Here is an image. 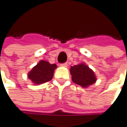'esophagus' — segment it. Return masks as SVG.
<instances>
[{
	"label": "esophagus",
	"instance_id": "esophagus-1",
	"mask_svg": "<svg viewBox=\"0 0 127 127\" xmlns=\"http://www.w3.org/2000/svg\"><path fill=\"white\" fill-rule=\"evenodd\" d=\"M61 66H62V67H67V63H65L61 64Z\"/></svg>",
	"mask_w": 127,
	"mask_h": 127
}]
</instances>
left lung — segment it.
Listing matches in <instances>:
<instances>
[{
    "mask_svg": "<svg viewBox=\"0 0 127 127\" xmlns=\"http://www.w3.org/2000/svg\"><path fill=\"white\" fill-rule=\"evenodd\" d=\"M70 72L72 82L84 88L93 85L97 80L95 72L84 63L71 66Z\"/></svg>",
    "mask_w": 127,
    "mask_h": 127,
    "instance_id": "1",
    "label": "left lung"
}]
</instances>
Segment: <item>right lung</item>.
Here are the masks:
<instances>
[{
    "label": "right lung",
    "instance_id": "1",
    "mask_svg": "<svg viewBox=\"0 0 127 127\" xmlns=\"http://www.w3.org/2000/svg\"><path fill=\"white\" fill-rule=\"evenodd\" d=\"M56 68L55 64H50L47 61L40 60L32 70L29 72L28 78L32 80L34 85H41L52 79Z\"/></svg>",
    "mask_w": 127,
    "mask_h": 127
}]
</instances>
